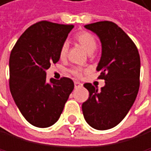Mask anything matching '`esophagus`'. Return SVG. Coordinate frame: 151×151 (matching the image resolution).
I'll return each instance as SVG.
<instances>
[{
	"label": "esophagus",
	"mask_w": 151,
	"mask_h": 151,
	"mask_svg": "<svg viewBox=\"0 0 151 151\" xmlns=\"http://www.w3.org/2000/svg\"><path fill=\"white\" fill-rule=\"evenodd\" d=\"M74 86H75V88H79V87H82L83 86V84L80 83V82H77V81H75L74 82Z\"/></svg>",
	"instance_id": "1"
}]
</instances>
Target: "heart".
Returning a JSON list of instances; mask_svg holds the SVG:
<instances>
[{"mask_svg": "<svg viewBox=\"0 0 151 151\" xmlns=\"http://www.w3.org/2000/svg\"><path fill=\"white\" fill-rule=\"evenodd\" d=\"M75 40H76L84 50H86L89 53L93 52L97 48V39L95 38V36L92 34L89 33V32L83 31L76 34V35H75ZM68 50V45L67 42H64L61 45L60 50H59V56L61 59H65L67 57ZM84 71H86V69H83L82 68H73L70 70L71 74L74 75L75 77H81Z\"/></svg>", "mask_w": 151, "mask_h": 151, "instance_id": "heart-1", "label": "heart"}]
</instances>
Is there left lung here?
Instances as JSON below:
<instances>
[{
	"label": "left lung",
	"instance_id": "obj_1",
	"mask_svg": "<svg viewBox=\"0 0 151 151\" xmlns=\"http://www.w3.org/2000/svg\"><path fill=\"white\" fill-rule=\"evenodd\" d=\"M101 42V57L97 67L99 79L105 81L99 91L91 83L83 86L89 98L82 105L86 121L99 131L119 124L134 102L140 86V55L135 44L120 27L104 20L84 26Z\"/></svg>",
	"mask_w": 151,
	"mask_h": 151
}]
</instances>
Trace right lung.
Masks as SVG:
<instances>
[{
    "instance_id": "right-lung-1",
    "label": "right lung",
    "mask_w": 151,
    "mask_h": 151,
    "mask_svg": "<svg viewBox=\"0 0 151 151\" xmlns=\"http://www.w3.org/2000/svg\"><path fill=\"white\" fill-rule=\"evenodd\" d=\"M73 27L39 21L20 35L11 50L10 92L25 119L35 127L53 125L74 88L69 78L46 79V70L59 61L60 47Z\"/></svg>"
}]
</instances>
